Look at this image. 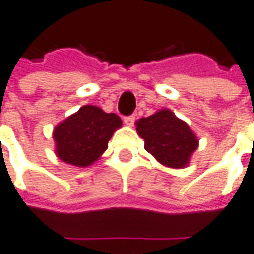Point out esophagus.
Masks as SVG:
<instances>
[{
    "label": "esophagus",
    "mask_w": 254,
    "mask_h": 254,
    "mask_svg": "<svg viewBox=\"0 0 254 254\" xmlns=\"http://www.w3.org/2000/svg\"><path fill=\"white\" fill-rule=\"evenodd\" d=\"M134 121H136V116L134 114H132V116H127V117H124V122L127 124V125H133L134 124Z\"/></svg>",
    "instance_id": "obj_1"
}]
</instances>
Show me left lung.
<instances>
[{"instance_id":"8db88e82","label":"left lung","mask_w":254,"mask_h":254,"mask_svg":"<svg viewBox=\"0 0 254 254\" xmlns=\"http://www.w3.org/2000/svg\"><path fill=\"white\" fill-rule=\"evenodd\" d=\"M136 130L146 151L165 167L183 168L198 148V138L185 121L168 109L136 122Z\"/></svg>"}]
</instances>
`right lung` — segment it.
I'll use <instances>...</instances> for the list:
<instances>
[{"mask_svg": "<svg viewBox=\"0 0 254 254\" xmlns=\"http://www.w3.org/2000/svg\"><path fill=\"white\" fill-rule=\"evenodd\" d=\"M121 127L117 114L93 105L82 106L55 127L56 155L67 164L89 167L108 149L113 133Z\"/></svg>", "mask_w": 254, "mask_h": 254, "instance_id": "add662e5", "label": "right lung"}]
</instances>
